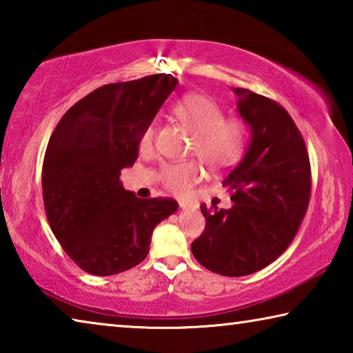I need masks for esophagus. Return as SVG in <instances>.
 <instances>
[{"instance_id":"obj_1","label":"esophagus","mask_w":353,"mask_h":353,"mask_svg":"<svg viewBox=\"0 0 353 353\" xmlns=\"http://www.w3.org/2000/svg\"><path fill=\"white\" fill-rule=\"evenodd\" d=\"M179 207H181L182 210H188V208H194V205L191 204V202H187V201H179Z\"/></svg>"}]
</instances>
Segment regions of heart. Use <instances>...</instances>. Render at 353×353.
I'll use <instances>...</instances> for the list:
<instances>
[{"mask_svg":"<svg viewBox=\"0 0 353 353\" xmlns=\"http://www.w3.org/2000/svg\"><path fill=\"white\" fill-rule=\"evenodd\" d=\"M174 115L185 128L194 134L191 155L201 159L212 172L230 170L243 157L246 149L248 132L241 119L225 118L224 110L212 98L201 93L187 94L174 105ZM154 124L143 130L140 149L152 151L155 141ZM204 171L198 162L166 165L160 172V181L170 193L188 194L196 183L202 181Z\"/></svg>","mask_w":353,"mask_h":353,"instance_id":"heart-1","label":"heart"}]
</instances>
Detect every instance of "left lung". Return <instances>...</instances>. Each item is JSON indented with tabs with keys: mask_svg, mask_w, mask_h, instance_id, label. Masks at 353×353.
<instances>
[{
	"mask_svg": "<svg viewBox=\"0 0 353 353\" xmlns=\"http://www.w3.org/2000/svg\"><path fill=\"white\" fill-rule=\"evenodd\" d=\"M234 92L252 137L223 182L234 205H201L205 230L191 252L207 270L241 277L271 265L294 240L312 194V168L305 141L282 105L248 88Z\"/></svg>",
	"mask_w": 353,
	"mask_h": 353,
	"instance_id": "8db88e82",
	"label": "left lung"
}]
</instances>
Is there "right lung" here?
<instances>
[{"label":"right lung","instance_id":"obj_1","mask_svg":"<svg viewBox=\"0 0 353 353\" xmlns=\"http://www.w3.org/2000/svg\"><path fill=\"white\" fill-rule=\"evenodd\" d=\"M177 85L171 74L107 83L70 107L48 141L41 188L48 223L65 252L93 276H113L146 259L171 198L140 199L123 188V168Z\"/></svg>","mask_w":353,"mask_h":353}]
</instances>
